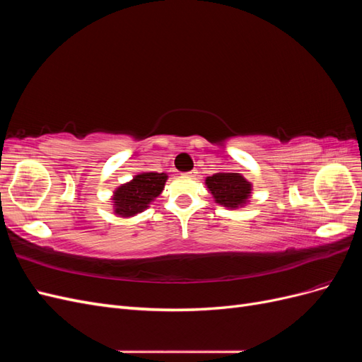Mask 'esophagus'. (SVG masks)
Segmentation results:
<instances>
[{
  "label": "esophagus",
  "instance_id": "obj_1",
  "mask_svg": "<svg viewBox=\"0 0 362 362\" xmlns=\"http://www.w3.org/2000/svg\"><path fill=\"white\" fill-rule=\"evenodd\" d=\"M196 173H198V170H192V172H187V173H185V177L194 178V177H196Z\"/></svg>",
  "mask_w": 362,
  "mask_h": 362
}]
</instances>
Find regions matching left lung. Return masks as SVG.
<instances>
[{
	"mask_svg": "<svg viewBox=\"0 0 362 362\" xmlns=\"http://www.w3.org/2000/svg\"><path fill=\"white\" fill-rule=\"evenodd\" d=\"M205 185L208 192L213 194L216 204L231 208V210L245 206L252 194V182L240 173H214L213 177L205 178Z\"/></svg>",
	"mask_w": 362,
	"mask_h": 362,
	"instance_id": "1",
	"label": "left lung"
}]
</instances>
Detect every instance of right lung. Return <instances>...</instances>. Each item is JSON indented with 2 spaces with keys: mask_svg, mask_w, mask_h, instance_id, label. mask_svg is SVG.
<instances>
[{
  "mask_svg": "<svg viewBox=\"0 0 362 362\" xmlns=\"http://www.w3.org/2000/svg\"><path fill=\"white\" fill-rule=\"evenodd\" d=\"M168 173L141 172L134 178L119 185L113 192V211L119 217H133L145 211L149 204L158 198L168 181Z\"/></svg>",
  "mask_w": 362,
  "mask_h": 362,
  "instance_id": "add662e5",
  "label": "right lung"
}]
</instances>
